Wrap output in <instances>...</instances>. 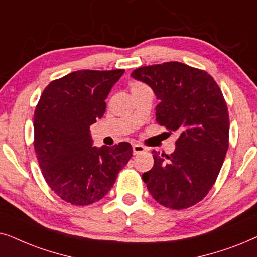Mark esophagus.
Masks as SVG:
<instances>
[{
	"instance_id": "1",
	"label": "esophagus",
	"mask_w": 257,
	"mask_h": 257,
	"mask_svg": "<svg viewBox=\"0 0 257 257\" xmlns=\"http://www.w3.org/2000/svg\"><path fill=\"white\" fill-rule=\"evenodd\" d=\"M133 152H134L135 155H138V154H141L143 152H146V148L141 145H133Z\"/></svg>"
}]
</instances>
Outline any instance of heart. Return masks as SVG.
<instances>
[{
	"label": "heart",
	"instance_id": "b5f03b06",
	"mask_svg": "<svg viewBox=\"0 0 257 257\" xmlns=\"http://www.w3.org/2000/svg\"><path fill=\"white\" fill-rule=\"evenodd\" d=\"M147 88H148V85H146L145 83H142V82H140V81H134V82H132V84H131L132 93H134V91L142 90V89H147Z\"/></svg>",
	"mask_w": 257,
	"mask_h": 257
}]
</instances>
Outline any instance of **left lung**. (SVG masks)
Returning <instances> with one entry per match:
<instances>
[{
  "mask_svg": "<svg viewBox=\"0 0 257 257\" xmlns=\"http://www.w3.org/2000/svg\"><path fill=\"white\" fill-rule=\"evenodd\" d=\"M132 76L150 85L161 101L157 123L180 134L173 154L153 152L154 166L142 179L163 207L194 206L214 186L229 147L223 94L206 70L175 61L136 68Z\"/></svg>",
  "mask_w": 257,
  "mask_h": 257,
  "instance_id": "obj_1",
  "label": "left lung"
}]
</instances>
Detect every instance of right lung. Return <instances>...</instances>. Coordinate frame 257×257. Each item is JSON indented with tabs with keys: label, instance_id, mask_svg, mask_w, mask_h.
Returning a JSON list of instances; mask_svg holds the SVG:
<instances>
[{
	"label": "right lung",
	"instance_id": "obj_1",
	"mask_svg": "<svg viewBox=\"0 0 257 257\" xmlns=\"http://www.w3.org/2000/svg\"><path fill=\"white\" fill-rule=\"evenodd\" d=\"M124 73L77 70L51 81L34 112V148L42 175L74 206L103 198L133 156L131 143L93 147L89 128L105 111V98Z\"/></svg>",
	"mask_w": 257,
	"mask_h": 257
}]
</instances>
